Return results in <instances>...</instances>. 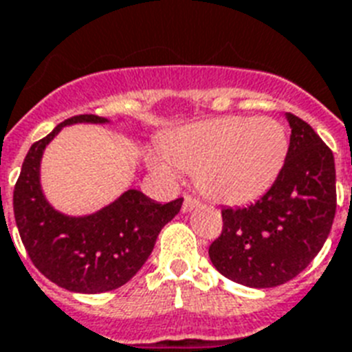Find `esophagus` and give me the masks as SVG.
Returning a JSON list of instances; mask_svg holds the SVG:
<instances>
[{
	"label": "esophagus",
	"instance_id": "esophagus-1",
	"mask_svg": "<svg viewBox=\"0 0 352 352\" xmlns=\"http://www.w3.org/2000/svg\"><path fill=\"white\" fill-rule=\"evenodd\" d=\"M197 206H199V199H195V197L191 195H186L184 202H182V211H191L193 208H197Z\"/></svg>",
	"mask_w": 352,
	"mask_h": 352
}]
</instances>
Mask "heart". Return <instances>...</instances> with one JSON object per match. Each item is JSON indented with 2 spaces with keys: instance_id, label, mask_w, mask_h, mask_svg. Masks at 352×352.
Listing matches in <instances>:
<instances>
[{
  "instance_id": "b5f03b06",
  "label": "heart",
  "mask_w": 352,
  "mask_h": 352,
  "mask_svg": "<svg viewBox=\"0 0 352 352\" xmlns=\"http://www.w3.org/2000/svg\"><path fill=\"white\" fill-rule=\"evenodd\" d=\"M151 159L159 173L195 171L199 190L213 201L241 204L262 195L287 155V135L270 117H222L173 131Z\"/></svg>"
}]
</instances>
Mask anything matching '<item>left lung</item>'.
I'll return each mask as SVG.
<instances>
[{
    "mask_svg": "<svg viewBox=\"0 0 352 352\" xmlns=\"http://www.w3.org/2000/svg\"><path fill=\"white\" fill-rule=\"evenodd\" d=\"M289 148L271 188L244 208H222V231L210 258L226 278L275 287L300 275L322 250L336 213L331 148L300 117L287 113Z\"/></svg>",
    "mask_w": 352,
    "mask_h": 352,
    "instance_id": "left-lung-1",
    "label": "left lung"
}]
</instances>
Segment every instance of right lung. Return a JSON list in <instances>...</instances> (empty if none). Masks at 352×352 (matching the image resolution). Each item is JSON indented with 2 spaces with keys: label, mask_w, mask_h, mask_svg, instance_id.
Segmentation results:
<instances>
[{
  "label": "right lung",
  "mask_w": 352,
  "mask_h": 352,
  "mask_svg": "<svg viewBox=\"0 0 352 352\" xmlns=\"http://www.w3.org/2000/svg\"><path fill=\"white\" fill-rule=\"evenodd\" d=\"M72 122H107L82 113L57 124L36 141L14 186V217L32 264L59 287L76 293H107L141 270L161 230L181 211L182 199L157 204L128 190L113 204L90 217H67L50 208L39 186V161L54 135Z\"/></svg>",
  "instance_id": "1"
}]
</instances>
